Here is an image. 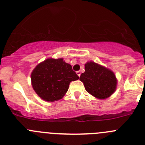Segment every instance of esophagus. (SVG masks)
Here are the masks:
<instances>
[{
	"instance_id": "1",
	"label": "esophagus",
	"mask_w": 145,
	"mask_h": 145,
	"mask_svg": "<svg viewBox=\"0 0 145 145\" xmlns=\"http://www.w3.org/2000/svg\"><path fill=\"white\" fill-rule=\"evenodd\" d=\"M76 74H77V75H78V76H81V72H80V71H76Z\"/></svg>"
}]
</instances>
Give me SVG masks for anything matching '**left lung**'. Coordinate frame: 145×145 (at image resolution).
<instances>
[{
  "label": "left lung",
  "mask_w": 145,
  "mask_h": 145,
  "mask_svg": "<svg viewBox=\"0 0 145 145\" xmlns=\"http://www.w3.org/2000/svg\"><path fill=\"white\" fill-rule=\"evenodd\" d=\"M84 66L85 71L79 80L88 93L99 99H105L115 92L117 79L112 70L94 61H87Z\"/></svg>",
  "instance_id": "8db88e82"
}]
</instances>
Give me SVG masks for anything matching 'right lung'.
<instances>
[{
  "instance_id": "1",
  "label": "right lung",
  "mask_w": 145,
  "mask_h": 145,
  "mask_svg": "<svg viewBox=\"0 0 145 145\" xmlns=\"http://www.w3.org/2000/svg\"><path fill=\"white\" fill-rule=\"evenodd\" d=\"M63 59L48 58L39 63L31 74L33 89L44 101H55L65 96L72 81L79 79Z\"/></svg>"
}]
</instances>
